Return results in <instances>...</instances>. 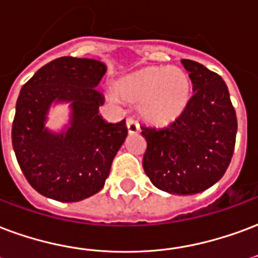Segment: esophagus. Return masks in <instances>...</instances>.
<instances>
[{
    "mask_svg": "<svg viewBox=\"0 0 258 258\" xmlns=\"http://www.w3.org/2000/svg\"><path fill=\"white\" fill-rule=\"evenodd\" d=\"M126 126H127V132L131 133V135H135L137 132L140 131V125H139V122L135 121L133 118H129L126 121Z\"/></svg>",
    "mask_w": 258,
    "mask_h": 258,
    "instance_id": "esophagus-1",
    "label": "esophagus"
}]
</instances>
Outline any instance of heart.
I'll list each match as a JSON object with an SVG mask.
<instances>
[{"label":"heart","mask_w":258,"mask_h":258,"mask_svg":"<svg viewBox=\"0 0 258 258\" xmlns=\"http://www.w3.org/2000/svg\"><path fill=\"white\" fill-rule=\"evenodd\" d=\"M114 91L122 100L139 103V111L147 121L167 123L186 107L190 80L179 68L151 67L119 80Z\"/></svg>","instance_id":"1"}]
</instances>
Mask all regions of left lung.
Wrapping results in <instances>:
<instances>
[{
  "label": "left lung",
  "instance_id": "left-lung-1",
  "mask_svg": "<svg viewBox=\"0 0 258 258\" xmlns=\"http://www.w3.org/2000/svg\"><path fill=\"white\" fill-rule=\"evenodd\" d=\"M181 62L195 95L166 126L141 125L147 140L143 167L158 189L189 196L207 190L226 173L235 147L237 115L218 73L190 59Z\"/></svg>",
  "mask_w": 258,
  "mask_h": 258
}]
</instances>
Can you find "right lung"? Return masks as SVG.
Here are the masks:
<instances>
[{
  "instance_id": "right-lung-1",
  "label": "right lung",
  "mask_w": 258,
  "mask_h": 258,
  "mask_svg": "<svg viewBox=\"0 0 258 258\" xmlns=\"http://www.w3.org/2000/svg\"><path fill=\"white\" fill-rule=\"evenodd\" d=\"M107 71L90 58L61 57L23 85L12 125V144L21 171L35 190L62 203L88 199L104 186L114 156L127 136L125 119L106 122L96 90ZM68 103L70 123L61 132L45 126L54 104Z\"/></svg>"
}]
</instances>
